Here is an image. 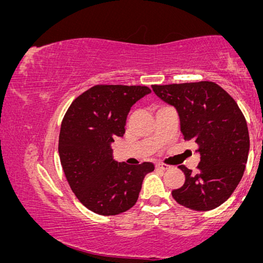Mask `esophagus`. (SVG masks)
I'll list each match as a JSON object with an SVG mask.
<instances>
[{
	"mask_svg": "<svg viewBox=\"0 0 263 263\" xmlns=\"http://www.w3.org/2000/svg\"><path fill=\"white\" fill-rule=\"evenodd\" d=\"M156 168L157 169H161V170H168V169H170V165L163 164V163H157L156 164Z\"/></svg>",
	"mask_w": 263,
	"mask_h": 263,
	"instance_id": "esophagus-1",
	"label": "esophagus"
}]
</instances>
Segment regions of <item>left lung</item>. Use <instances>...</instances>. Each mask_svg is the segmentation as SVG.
Segmentation results:
<instances>
[{
	"label": "left lung",
	"instance_id": "8db88e82",
	"mask_svg": "<svg viewBox=\"0 0 263 263\" xmlns=\"http://www.w3.org/2000/svg\"><path fill=\"white\" fill-rule=\"evenodd\" d=\"M153 90L179 113L184 140L198 144V170L180 165L186 180L172 192L176 202L194 211L220 206L241 181L249 154L246 118L234 99L214 82L155 84Z\"/></svg>",
	"mask_w": 263,
	"mask_h": 263
}]
</instances>
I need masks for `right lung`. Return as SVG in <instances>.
<instances>
[{"instance_id":"obj_1","label":"right lung","mask_w":263,"mask_h":263,"mask_svg":"<svg viewBox=\"0 0 263 263\" xmlns=\"http://www.w3.org/2000/svg\"><path fill=\"white\" fill-rule=\"evenodd\" d=\"M151 90L145 86L100 84L73 100L63 118L58 153L76 198L101 216L126 212L138 200L150 162L128 165L113 158L112 143L125 133L131 107Z\"/></svg>"}]
</instances>
